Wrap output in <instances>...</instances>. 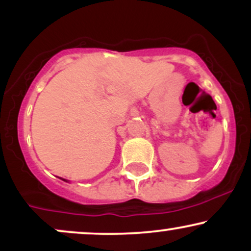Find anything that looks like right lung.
Wrapping results in <instances>:
<instances>
[{
  "instance_id": "1",
  "label": "right lung",
  "mask_w": 251,
  "mask_h": 251,
  "mask_svg": "<svg viewBox=\"0 0 251 251\" xmlns=\"http://www.w3.org/2000/svg\"><path fill=\"white\" fill-rule=\"evenodd\" d=\"M62 180H65V181H66V179H62Z\"/></svg>"
}]
</instances>
